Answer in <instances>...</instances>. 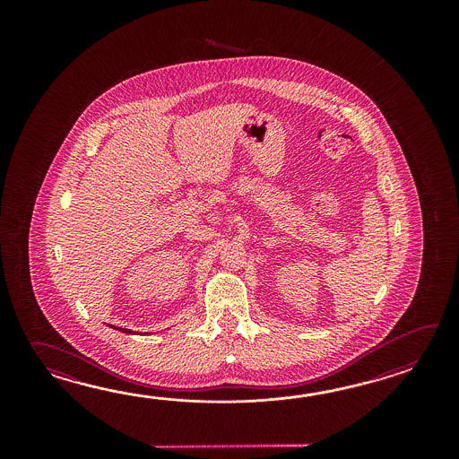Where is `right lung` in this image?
I'll return each mask as SVG.
<instances>
[{
  "label": "right lung",
  "instance_id": "obj_1",
  "mask_svg": "<svg viewBox=\"0 0 459 459\" xmlns=\"http://www.w3.org/2000/svg\"><path fill=\"white\" fill-rule=\"evenodd\" d=\"M117 330H119V332L123 333H133L131 330H126V328H117Z\"/></svg>",
  "mask_w": 459,
  "mask_h": 459
}]
</instances>
